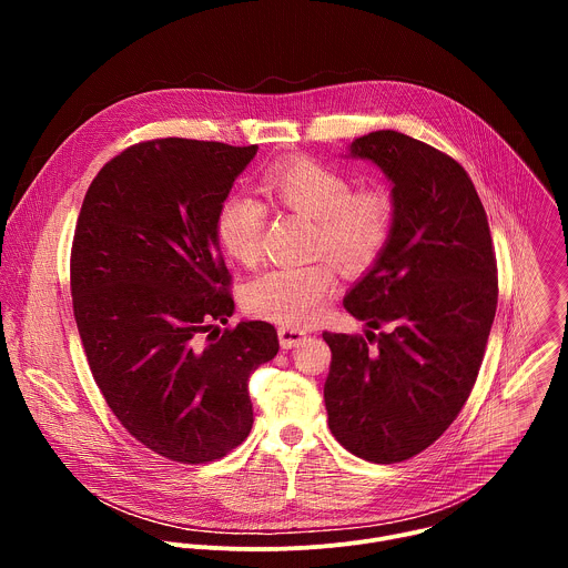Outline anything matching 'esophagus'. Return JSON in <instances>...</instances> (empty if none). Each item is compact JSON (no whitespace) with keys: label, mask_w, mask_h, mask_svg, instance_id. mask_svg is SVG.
I'll use <instances>...</instances> for the list:
<instances>
[{"label":"esophagus","mask_w":568,"mask_h":568,"mask_svg":"<svg viewBox=\"0 0 568 568\" xmlns=\"http://www.w3.org/2000/svg\"><path fill=\"white\" fill-rule=\"evenodd\" d=\"M278 339H281L283 348H294L305 339V333L296 331V328H290V326H281L278 328Z\"/></svg>","instance_id":"obj_1"}]
</instances>
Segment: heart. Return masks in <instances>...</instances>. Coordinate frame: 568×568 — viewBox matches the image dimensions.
<instances>
[{"mask_svg": "<svg viewBox=\"0 0 568 568\" xmlns=\"http://www.w3.org/2000/svg\"><path fill=\"white\" fill-rule=\"evenodd\" d=\"M265 195L290 211L314 220L312 254H331L346 272H362L384 252L393 231V200L382 189L353 191V182L337 169L314 159H285L263 178ZM267 206L247 195L231 193L215 215L222 250L242 265L261 256ZM335 290V267L321 258L307 265L272 267L256 276L245 294L252 314L285 326L314 321Z\"/></svg>", "mask_w": 568, "mask_h": 568, "instance_id": "obj_1", "label": "heart"}]
</instances>
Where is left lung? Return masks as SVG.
I'll use <instances>...</instances> for the list:
<instances>
[{
	"instance_id": "8db88e82",
	"label": "left lung",
	"mask_w": 568,
	"mask_h": 568,
	"mask_svg": "<svg viewBox=\"0 0 568 568\" xmlns=\"http://www.w3.org/2000/svg\"><path fill=\"white\" fill-rule=\"evenodd\" d=\"M390 182L393 231L344 307L390 334L323 333L333 351L323 386L333 436L371 463L407 460L456 420L476 382L497 312L488 215L449 154L395 130L348 148Z\"/></svg>"
}]
</instances>
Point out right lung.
I'll list each match as a JSON object with an SVG mask.
<instances>
[{
    "mask_svg": "<svg viewBox=\"0 0 568 568\" xmlns=\"http://www.w3.org/2000/svg\"><path fill=\"white\" fill-rule=\"evenodd\" d=\"M258 145L154 139L101 169L71 247L75 326L119 423L178 463L226 456L252 432V373L276 357L267 321L233 314L215 215Z\"/></svg>",
    "mask_w": 568,
    "mask_h": 568,
    "instance_id": "obj_1",
    "label": "right lung"
}]
</instances>
